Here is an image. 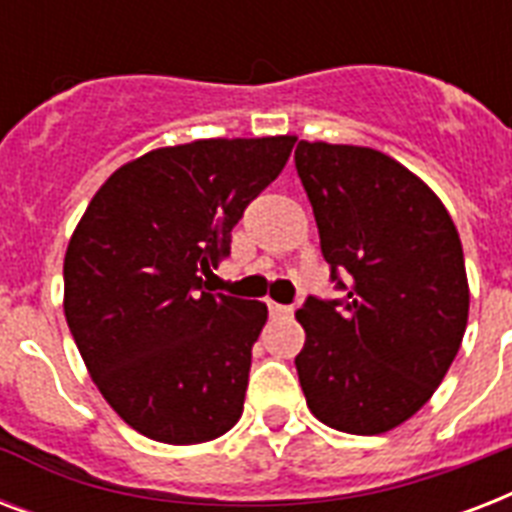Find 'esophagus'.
<instances>
[{
	"label": "esophagus",
	"mask_w": 512,
	"mask_h": 512,
	"mask_svg": "<svg viewBox=\"0 0 512 512\" xmlns=\"http://www.w3.org/2000/svg\"><path fill=\"white\" fill-rule=\"evenodd\" d=\"M268 311H271V316H276V319H279V316H289V313H292V308H289V305H281V303H273V300H268Z\"/></svg>",
	"instance_id": "esophagus-1"
}]
</instances>
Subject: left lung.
Wrapping results in <instances>:
<instances>
[{"instance_id": "left-lung-1", "label": "left lung", "mask_w": 512, "mask_h": 512, "mask_svg": "<svg viewBox=\"0 0 512 512\" xmlns=\"http://www.w3.org/2000/svg\"><path fill=\"white\" fill-rule=\"evenodd\" d=\"M297 175L321 252L349 273L340 303L308 297L297 353L316 420L380 436L420 412L449 372L468 327L470 289L452 215L428 183L382 151L300 140Z\"/></svg>"}]
</instances>
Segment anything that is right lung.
I'll use <instances>...</instances> for the list:
<instances>
[{
	"label": "right lung",
	"mask_w": 512,
	"mask_h": 512,
	"mask_svg": "<svg viewBox=\"0 0 512 512\" xmlns=\"http://www.w3.org/2000/svg\"><path fill=\"white\" fill-rule=\"evenodd\" d=\"M295 135L207 138L122 164L84 209L63 260V311L92 382L151 441H215L239 422L260 300L212 295L244 207L284 170Z\"/></svg>",
	"instance_id": "obj_1"
}]
</instances>
